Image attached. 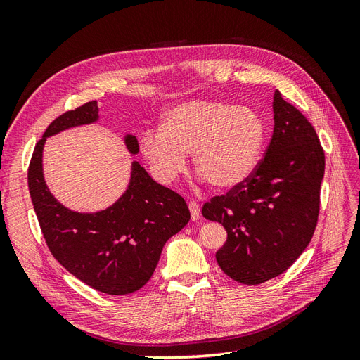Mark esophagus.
Instances as JSON below:
<instances>
[{"label":"esophagus","instance_id":"obj_1","mask_svg":"<svg viewBox=\"0 0 360 360\" xmlns=\"http://www.w3.org/2000/svg\"><path fill=\"white\" fill-rule=\"evenodd\" d=\"M188 205H189V210H191L192 219H193V221L200 219V216H201V207H200V204H198V202H195V201H189V202H188Z\"/></svg>","mask_w":360,"mask_h":360}]
</instances>
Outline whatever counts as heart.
I'll return each mask as SVG.
<instances>
[{"mask_svg": "<svg viewBox=\"0 0 360 360\" xmlns=\"http://www.w3.org/2000/svg\"><path fill=\"white\" fill-rule=\"evenodd\" d=\"M266 123L254 108L219 101H192L172 106L159 130L141 138V151L151 172L171 183L186 167L212 188L231 191L248 181L259 165L266 143Z\"/></svg>", "mask_w": 360, "mask_h": 360, "instance_id": "heart-1", "label": "heart"}]
</instances>
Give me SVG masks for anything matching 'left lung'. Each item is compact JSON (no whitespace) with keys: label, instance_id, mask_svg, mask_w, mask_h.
<instances>
[{"label":"left lung","instance_id":"1","mask_svg":"<svg viewBox=\"0 0 360 360\" xmlns=\"http://www.w3.org/2000/svg\"><path fill=\"white\" fill-rule=\"evenodd\" d=\"M274 135L248 181L202 205L226 242L216 252L224 274L246 285L276 278L309 245L320 212L324 151L297 108L274 96Z\"/></svg>","mask_w":360,"mask_h":360}]
</instances>
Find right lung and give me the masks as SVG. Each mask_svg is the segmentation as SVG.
Listing matches in <instances>:
<instances>
[{
  "label": "right lung",
  "instance_id": "1",
  "mask_svg": "<svg viewBox=\"0 0 360 360\" xmlns=\"http://www.w3.org/2000/svg\"><path fill=\"white\" fill-rule=\"evenodd\" d=\"M97 120L96 101L53 120L32 153L28 188L43 237L58 263L91 288L123 296L147 284L163 245L189 222L191 213L179 193L156 183L136 160L126 192L105 210L73 212L53 198L43 177L46 138ZM124 144L132 155L139 151L134 135H126Z\"/></svg>",
  "mask_w": 360,
  "mask_h": 360
}]
</instances>
